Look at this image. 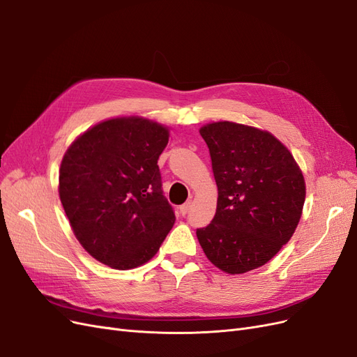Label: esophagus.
<instances>
[{
  "mask_svg": "<svg viewBox=\"0 0 357 357\" xmlns=\"http://www.w3.org/2000/svg\"><path fill=\"white\" fill-rule=\"evenodd\" d=\"M190 206H192V201L184 202V204L180 206V214H181V215H186V214L189 213V210H190Z\"/></svg>",
  "mask_w": 357,
  "mask_h": 357,
  "instance_id": "obj_1",
  "label": "esophagus"
}]
</instances>
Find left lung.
I'll list each match as a JSON object with an SVG mask.
<instances>
[{"mask_svg": "<svg viewBox=\"0 0 357 357\" xmlns=\"http://www.w3.org/2000/svg\"><path fill=\"white\" fill-rule=\"evenodd\" d=\"M199 132L210 149L218 199L213 221L196 236L220 270L250 272L272 260L296 231L305 199L303 173L268 131L220 121Z\"/></svg>", "mask_w": 357, "mask_h": 357, "instance_id": "1", "label": "left lung"}]
</instances>
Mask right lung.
Segmentation results:
<instances>
[{
  "mask_svg": "<svg viewBox=\"0 0 357 357\" xmlns=\"http://www.w3.org/2000/svg\"><path fill=\"white\" fill-rule=\"evenodd\" d=\"M168 137L155 121L122 116L99 122L68 147L59 196L77 239L97 261L139 267L174 226L158 167Z\"/></svg>",
  "mask_w": 357,
  "mask_h": 357,
  "instance_id": "obj_1",
  "label": "right lung"
}]
</instances>
